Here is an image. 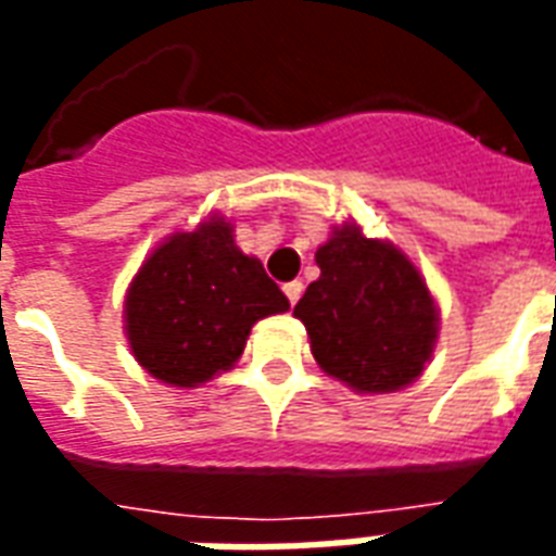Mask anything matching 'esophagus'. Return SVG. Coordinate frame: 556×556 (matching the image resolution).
Listing matches in <instances>:
<instances>
[{"label": "esophagus", "instance_id": "34e87169", "mask_svg": "<svg viewBox=\"0 0 556 556\" xmlns=\"http://www.w3.org/2000/svg\"><path fill=\"white\" fill-rule=\"evenodd\" d=\"M282 291H286L289 303H298V301H301V294H303V282H301V279H291V282H286V286H282Z\"/></svg>", "mask_w": 556, "mask_h": 556}]
</instances>
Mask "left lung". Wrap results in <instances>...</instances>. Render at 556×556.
I'll return each mask as SVG.
<instances>
[{
	"instance_id": "left-lung-1",
	"label": "left lung",
	"mask_w": 556,
	"mask_h": 556,
	"mask_svg": "<svg viewBox=\"0 0 556 556\" xmlns=\"http://www.w3.org/2000/svg\"><path fill=\"white\" fill-rule=\"evenodd\" d=\"M315 262L321 277L294 315L318 366L361 393H393L419 378L438 339V309L405 253L342 226Z\"/></svg>"
}]
</instances>
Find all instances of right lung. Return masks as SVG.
<instances>
[{
  "mask_svg": "<svg viewBox=\"0 0 556 556\" xmlns=\"http://www.w3.org/2000/svg\"><path fill=\"white\" fill-rule=\"evenodd\" d=\"M289 309V298L258 258L235 247L223 219L172 235L148 255L127 291V339L148 372L195 387L241 357L258 318Z\"/></svg>",
  "mask_w": 556,
  "mask_h": 556,
  "instance_id": "obj_1",
  "label": "right lung"
}]
</instances>
